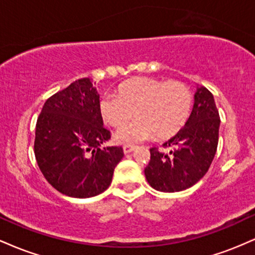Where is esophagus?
Returning <instances> with one entry per match:
<instances>
[{
    "label": "esophagus",
    "mask_w": 255,
    "mask_h": 255,
    "mask_svg": "<svg viewBox=\"0 0 255 255\" xmlns=\"http://www.w3.org/2000/svg\"><path fill=\"white\" fill-rule=\"evenodd\" d=\"M135 146H133V145H125L124 146V152H125V154H127V153H130V152H133L134 150H135Z\"/></svg>",
    "instance_id": "esophagus-1"
}]
</instances>
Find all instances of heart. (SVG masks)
Listing matches in <instances>:
<instances>
[{
    "label": "heart",
    "instance_id": "obj_1",
    "mask_svg": "<svg viewBox=\"0 0 255 255\" xmlns=\"http://www.w3.org/2000/svg\"><path fill=\"white\" fill-rule=\"evenodd\" d=\"M193 96L181 81L134 78L121 84L118 95H107L99 102V114L107 125L121 128L134 115L133 124L120 129L115 140L135 144L156 135L170 137L186 125L191 115Z\"/></svg>",
    "mask_w": 255,
    "mask_h": 255
}]
</instances>
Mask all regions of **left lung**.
<instances>
[{
    "label": "left lung",
    "instance_id": "1",
    "mask_svg": "<svg viewBox=\"0 0 255 255\" xmlns=\"http://www.w3.org/2000/svg\"><path fill=\"white\" fill-rule=\"evenodd\" d=\"M221 120L215 98L206 87H197L194 105L183 128L163 144L169 152L150 148L145 176L156 191L174 193L194 186L209 170L217 151Z\"/></svg>",
    "mask_w": 255,
    "mask_h": 255
}]
</instances>
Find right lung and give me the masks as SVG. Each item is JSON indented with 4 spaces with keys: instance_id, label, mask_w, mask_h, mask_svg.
<instances>
[{
    "instance_id": "right-lung-1",
    "label": "right lung",
    "mask_w": 255,
    "mask_h": 255,
    "mask_svg": "<svg viewBox=\"0 0 255 255\" xmlns=\"http://www.w3.org/2000/svg\"><path fill=\"white\" fill-rule=\"evenodd\" d=\"M99 95L92 80L79 79L51 96L37 120L34 156L49 183L67 197L91 198L110 186L124 157L118 146H105Z\"/></svg>"
}]
</instances>
